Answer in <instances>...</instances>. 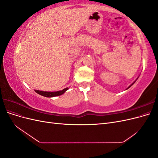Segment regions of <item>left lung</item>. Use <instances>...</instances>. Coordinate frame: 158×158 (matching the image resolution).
Listing matches in <instances>:
<instances>
[{
    "mask_svg": "<svg viewBox=\"0 0 158 158\" xmlns=\"http://www.w3.org/2000/svg\"><path fill=\"white\" fill-rule=\"evenodd\" d=\"M137 79H138V78H137ZM137 79H136V80H135V82H133V83H132V84H131V85H129V86H128V88H127V89H128V88H130V87H131V85H133V84H135V82H136V80H137Z\"/></svg>",
    "mask_w": 158,
    "mask_h": 158,
    "instance_id": "obj_1",
    "label": "left lung"
}]
</instances>
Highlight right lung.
<instances>
[{
  "label": "right lung",
  "instance_id": "right-lung-1",
  "mask_svg": "<svg viewBox=\"0 0 158 158\" xmlns=\"http://www.w3.org/2000/svg\"><path fill=\"white\" fill-rule=\"evenodd\" d=\"M69 89V88H66L63 90L56 91V92H44V91H40V90H36V89H34V90L36 93L42 95V96L47 97V98H52V97L59 96V95L63 94L66 91L68 90Z\"/></svg>",
  "mask_w": 158,
  "mask_h": 158
}]
</instances>
